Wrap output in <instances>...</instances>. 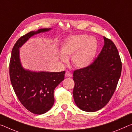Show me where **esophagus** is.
<instances>
[{
  "label": "esophagus",
  "mask_w": 132,
  "mask_h": 132,
  "mask_svg": "<svg viewBox=\"0 0 132 132\" xmlns=\"http://www.w3.org/2000/svg\"><path fill=\"white\" fill-rule=\"evenodd\" d=\"M65 76L66 77H71L72 74L70 72L67 71V72H65Z\"/></svg>",
  "instance_id": "34e87169"
}]
</instances>
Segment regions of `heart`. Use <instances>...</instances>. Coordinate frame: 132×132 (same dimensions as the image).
Returning <instances> with one entry per match:
<instances>
[{
    "mask_svg": "<svg viewBox=\"0 0 132 132\" xmlns=\"http://www.w3.org/2000/svg\"><path fill=\"white\" fill-rule=\"evenodd\" d=\"M98 49L96 38L86 34L71 36L64 40L61 48L60 60L62 63L72 55L73 65L79 68L88 67L94 61Z\"/></svg>",
    "mask_w": 132,
    "mask_h": 132,
    "instance_id": "b5f03b06",
    "label": "heart"
}]
</instances>
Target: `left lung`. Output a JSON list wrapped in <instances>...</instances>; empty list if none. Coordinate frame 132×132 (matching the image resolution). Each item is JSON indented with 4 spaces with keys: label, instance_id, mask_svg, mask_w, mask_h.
Here are the masks:
<instances>
[{
    "label": "left lung",
    "instance_id": "8db88e82",
    "mask_svg": "<svg viewBox=\"0 0 132 132\" xmlns=\"http://www.w3.org/2000/svg\"><path fill=\"white\" fill-rule=\"evenodd\" d=\"M104 45L86 68L75 70L73 97L78 108L87 112L100 110L109 103L120 77L121 62L112 40L103 36Z\"/></svg>",
    "mask_w": 132,
    "mask_h": 132
}]
</instances>
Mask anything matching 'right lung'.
Segmentation results:
<instances>
[{
    "mask_svg": "<svg viewBox=\"0 0 132 132\" xmlns=\"http://www.w3.org/2000/svg\"><path fill=\"white\" fill-rule=\"evenodd\" d=\"M51 29H39L21 36L12 49L10 60V79L14 92L22 104L28 110L36 114L47 112L53 106L54 91L64 80L65 72H35L25 70L20 60L19 48L31 36Z\"/></svg>",
    "mask_w": 132,
    "mask_h": 132,
    "instance_id": "right-lung-1",
    "label": "right lung"
}]
</instances>
